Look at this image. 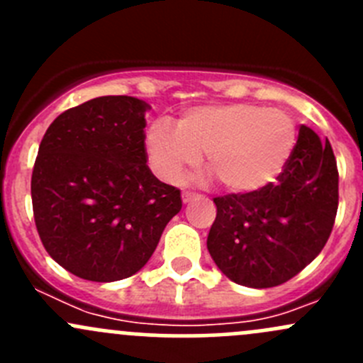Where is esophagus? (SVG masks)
<instances>
[{
    "label": "esophagus",
    "instance_id": "esophagus-1",
    "mask_svg": "<svg viewBox=\"0 0 363 363\" xmlns=\"http://www.w3.org/2000/svg\"><path fill=\"white\" fill-rule=\"evenodd\" d=\"M196 196H199V195H195V193L184 191V193H182V202H184V203H189V202H191V200H195Z\"/></svg>",
    "mask_w": 363,
    "mask_h": 363
}]
</instances>
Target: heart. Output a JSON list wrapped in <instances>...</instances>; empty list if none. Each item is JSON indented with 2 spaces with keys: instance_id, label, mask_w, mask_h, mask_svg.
<instances>
[{
  "instance_id": "1",
  "label": "heart",
  "mask_w": 363,
  "mask_h": 363,
  "mask_svg": "<svg viewBox=\"0 0 363 363\" xmlns=\"http://www.w3.org/2000/svg\"><path fill=\"white\" fill-rule=\"evenodd\" d=\"M298 140L286 113L252 104L189 108L177 128L160 119L149 126L145 151L152 172L168 184L205 168L230 193L250 195L272 184L290 161Z\"/></svg>"
}]
</instances>
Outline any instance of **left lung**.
I'll list each match as a JSON object with an SVG mask.
<instances>
[{
	"label": "left lung",
	"mask_w": 363,
	"mask_h": 363,
	"mask_svg": "<svg viewBox=\"0 0 363 363\" xmlns=\"http://www.w3.org/2000/svg\"><path fill=\"white\" fill-rule=\"evenodd\" d=\"M207 250L233 283L250 288L283 284L306 269L327 244L339 205V172L330 142L300 126L296 147L262 191L214 199Z\"/></svg>",
	"instance_id": "obj_1"
}]
</instances>
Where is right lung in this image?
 Instances as JSON below:
<instances>
[{"label":"right lung","mask_w":363,"mask_h":363,"mask_svg":"<svg viewBox=\"0 0 363 363\" xmlns=\"http://www.w3.org/2000/svg\"><path fill=\"white\" fill-rule=\"evenodd\" d=\"M133 96H100L47 128L31 175L43 247L73 276L112 283L155 252L181 191L147 167L145 111Z\"/></svg>","instance_id":"right-lung-1"}]
</instances>
